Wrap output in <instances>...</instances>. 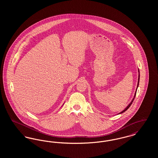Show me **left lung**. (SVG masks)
<instances>
[{
	"label": "left lung",
	"mask_w": 158,
	"mask_h": 158,
	"mask_svg": "<svg viewBox=\"0 0 158 158\" xmlns=\"http://www.w3.org/2000/svg\"><path fill=\"white\" fill-rule=\"evenodd\" d=\"M139 79H140V74H139V78H138V84H137V88H136V90H135V96H134V98H133V99H132V101H131V102L128 104V105L127 106L123 111H121V113H119L118 114H122V113H124V112H125L127 109H128V108L131 106V105L132 104V102H133V101H134V99H135V95H136V92H137V88H138V86H139Z\"/></svg>",
	"instance_id": "1"
}]
</instances>
